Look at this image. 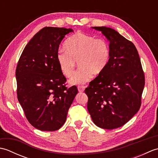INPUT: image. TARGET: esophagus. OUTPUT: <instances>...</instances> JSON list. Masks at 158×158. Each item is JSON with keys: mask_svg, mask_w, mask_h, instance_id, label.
Masks as SVG:
<instances>
[{"mask_svg": "<svg viewBox=\"0 0 158 158\" xmlns=\"http://www.w3.org/2000/svg\"><path fill=\"white\" fill-rule=\"evenodd\" d=\"M77 88H78L79 92H84L85 87V86H78L77 87Z\"/></svg>", "mask_w": 158, "mask_h": 158, "instance_id": "obj_1", "label": "esophagus"}]
</instances>
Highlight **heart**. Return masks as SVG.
Masks as SVG:
<instances>
[{
  "instance_id": "b5f03b06",
  "label": "heart",
  "mask_w": 158,
  "mask_h": 158,
  "mask_svg": "<svg viewBox=\"0 0 158 158\" xmlns=\"http://www.w3.org/2000/svg\"><path fill=\"white\" fill-rule=\"evenodd\" d=\"M65 48L66 50H60L57 54V61L63 75L71 76L77 62L80 66L69 80L71 85L89 81L93 74H101L109 62L110 47L103 39L77 32L67 40Z\"/></svg>"
}]
</instances>
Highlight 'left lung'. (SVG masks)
I'll return each instance as SVG.
<instances>
[{"mask_svg": "<svg viewBox=\"0 0 158 158\" xmlns=\"http://www.w3.org/2000/svg\"><path fill=\"white\" fill-rule=\"evenodd\" d=\"M109 41L110 60L105 70L85 89L93 122L103 129L123 126L139 111L145 75L136 47L106 26L92 27Z\"/></svg>", "mask_w": 158, "mask_h": 158, "instance_id": "8db88e82", "label": "left lung"}]
</instances>
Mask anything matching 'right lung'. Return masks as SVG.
Wrapping results in <instances>:
<instances>
[{"mask_svg": "<svg viewBox=\"0 0 158 158\" xmlns=\"http://www.w3.org/2000/svg\"><path fill=\"white\" fill-rule=\"evenodd\" d=\"M71 28L45 27L25 47L16 68L18 99L30 123L41 131H55L65 123L78 90L66 88L57 54Z\"/></svg>", "mask_w": 158, "mask_h": 158, "instance_id": "1", "label": "right lung"}]
</instances>
